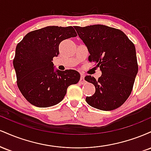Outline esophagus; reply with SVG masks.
Segmentation results:
<instances>
[{
  "label": "esophagus",
  "instance_id": "obj_1",
  "mask_svg": "<svg viewBox=\"0 0 151 151\" xmlns=\"http://www.w3.org/2000/svg\"><path fill=\"white\" fill-rule=\"evenodd\" d=\"M80 81L81 83H84L85 80H84V75H83V74H81V77H80Z\"/></svg>",
  "mask_w": 151,
  "mask_h": 151
}]
</instances>
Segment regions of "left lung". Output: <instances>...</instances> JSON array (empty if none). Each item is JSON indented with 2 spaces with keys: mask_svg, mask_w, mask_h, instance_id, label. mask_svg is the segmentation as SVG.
Segmentation results:
<instances>
[{
  "mask_svg": "<svg viewBox=\"0 0 151 151\" xmlns=\"http://www.w3.org/2000/svg\"><path fill=\"white\" fill-rule=\"evenodd\" d=\"M90 54L89 61L96 64L101 76L91 75L84 79L91 83L96 91L86 96L91 106L111 111L121 106L132 91L138 70L134 44L124 32L103 25L74 26Z\"/></svg>",
  "mask_w": 151,
  "mask_h": 151,
  "instance_id": "obj_1",
  "label": "left lung"
}]
</instances>
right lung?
<instances>
[{
    "instance_id": "add662e5",
    "label": "right lung",
    "mask_w": 151,
    "mask_h": 151,
    "mask_svg": "<svg viewBox=\"0 0 151 151\" xmlns=\"http://www.w3.org/2000/svg\"><path fill=\"white\" fill-rule=\"evenodd\" d=\"M77 35L72 26H47L28 32L17 45L13 60L18 89L31 104L41 108L58 104L69 86L80 79L77 71L55 70L62 41Z\"/></svg>"
}]
</instances>
